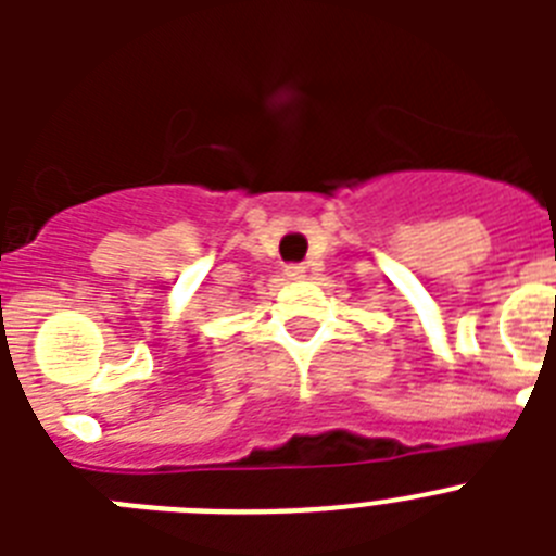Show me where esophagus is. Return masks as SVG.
Wrapping results in <instances>:
<instances>
[{"mask_svg": "<svg viewBox=\"0 0 556 556\" xmlns=\"http://www.w3.org/2000/svg\"><path fill=\"white\" fill-rule=\"evenodd\" d=\"M283 275H287V281H301V278H306V267L303 264H289Z\"/></svg>", "mask_w": 556, "mask_h": 556, "instance_id": "esophagus-1", "label": "esophagus"}]
</instances>
